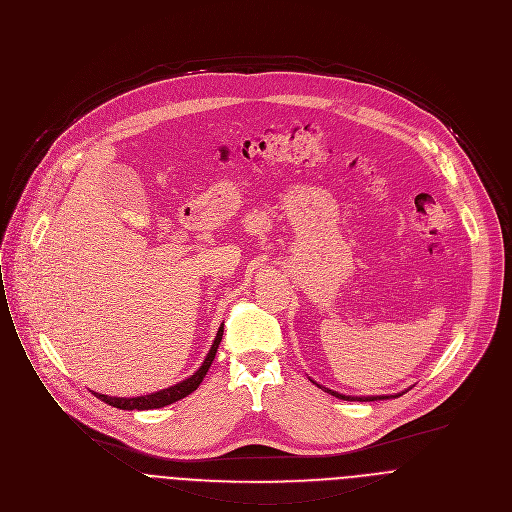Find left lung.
I'll return each mask as SVG.
<instances>
[{
  "label": "left lung",
  "mask_w": 512,
  "mask_h": 512,
  "mask_svg": "<svg viewBox=\"0 0 512 512\" xmlns=\"http://www.w3.org/2000/svg\"><path fill=\"white\" fill-rule=\"evenodd\" d=\"M317 387H321L323 391H327V393H331V395H335V397H339V399H345V401H377V399H391V397H397V395H401V393H405V391H401V393H395V395H345V393H339V391H333V389H329V387H325V385H321V383H317L315 379H311Z\"/></svg>",
  "instance_id": "obj_1"
}]
</instances>
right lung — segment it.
Segmentation results:
<instances>
[{"instance_id":"right-lung-1","label":"right lung","mask_w":512,"mask_h":512,"mask_svg":"<svg viewBox=\"0 0 512 512\" xmlns=\"http://www.w3.org/2000/svg\"><path fill=\"white\" fill-rule=\"evenodd\" d=\"M222 335H224V325H220L218 329V335L210 347V353L206 355V359H203L201 367L189 375L187 379L167 387V389H161V391H155V393H149V395H137V397H111V395H105V393H94L98 399H102L105 403L113 405V407H119V410H157V407H165V405H171L183 397H187L189 393H193L199 383L203 381V377L208 375V369L212 367L214 359H216V353H218V347L222 343Z\"/></svg>"}]
</instances>
